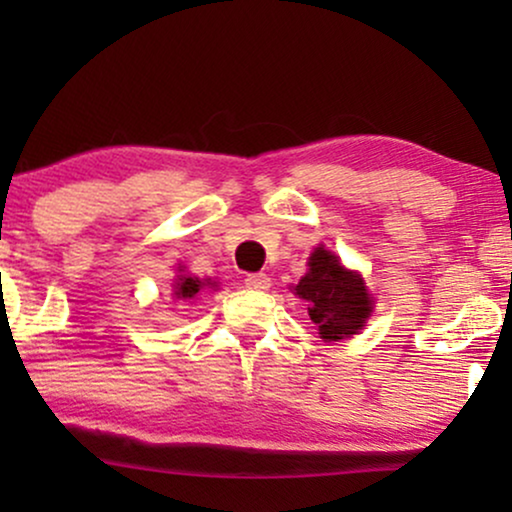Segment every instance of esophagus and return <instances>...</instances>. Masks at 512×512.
<instances>
[{
  "label": "esophagus",
  "instance_id": "obj_1",
  "mask_svg": "<svg viewBox=\"0 0 512 512\" xmlns=\"http://www.w3.org/2000/svg\"><path fill=\"white\" fill-rule=\"evenodd\" d=\"M244 286L251 291H265L270 289V277L265 272H251V275L244 277Z\"/></svg>",
  "mask_w": 512,
  "mask_h": 512
}]
</instances>
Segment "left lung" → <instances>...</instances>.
I'll return each mask as SVG.
<instances>
[{"mask_svg":"<svg viewBox=\"0 0 512 512\" xmlns=\"http://www.w3.org/2000/svg\"><path fill=\"white\" fill-rule=\"evenodd\" d=\"M296 296L307 303L310 319L324 340L359 333L373 310L363 279L342 268L338 256L324 247H317L310 256V272L298 282Z\"/></svg>","mask_w":512,"mask_h":512,"instance_id":"1","label":"left lung"}]
</instances>
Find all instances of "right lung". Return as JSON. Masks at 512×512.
<instances>
[{"label": "right lung", "instance_id": "obj_1", "mask_svg": "<svg viewBox=\"0 0 512 512\" xmlns=\"http://www.w3.org/2000/svg\"><path fill=\"white\" fill-rule=\"evenodd\" d=\"M205 286V282H200V279L195 277H181L177 282V291H174V296L181 298V300H188V298H195L198 296V291Z\"/></svg>", "mask_w": 512, "mask_h": 512}]
</instances>
